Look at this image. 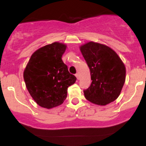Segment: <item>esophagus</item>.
<instances>
[{
	"instance_id": "obj_1",
	"label": "esophagus",
	"mask_w": 146,
	"mask_h": 146,
	"mask_svg": "<svg viewBox=\"0 0 146 146\" xmlns=\"http://www.w3.org/2000/svg\"><path fill=\"white\" fill-rule=\"evenodd\" d=\"M75 76H76V78L78 80H80V75H79V73H76V74H75Z\"/></svg>"
}]
</instances>
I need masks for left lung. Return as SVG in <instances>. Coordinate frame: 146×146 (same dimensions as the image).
Segmentation results:
<instances>
[{
  "label": "left lung",
  "instance_id": "1",
  "mask_svg": "<svg viewBox=\"0 0 146 146\" xmlns=\"http://www.w3.org/2000/svg\"><path fill=\"white\" fill-rule=\"evenodd\" d=\"M82 54L89 67L92 82L84 90L86 100L105 106L120 95L125 80V67L112 48L89 42L80 46Z\"/></svg>",
  "mask_w": 146,
  "mask_h": 146
}]
</instances>
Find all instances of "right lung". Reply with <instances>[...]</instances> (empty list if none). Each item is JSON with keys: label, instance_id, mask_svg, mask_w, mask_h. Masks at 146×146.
Here are the masks:
<instances>
[{"label": "right lung", "instance_id": "1", "mask_svg": "<svg viewBox=\"0 0 146 146\" xmlns=\"http://www.w3.org/2000/svg\"><path fill=\"white\" fill-rule=\"evenodd\" d=\"M66 46L53 42L40 48L30 58L23 77L28 91L34 101L45 108L63 103L68 87L77 78L68 71L62 60Z\"/></svg>", "mask_w": 146, "mask_h": 146}]
</instances>
